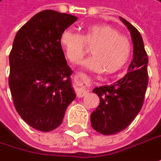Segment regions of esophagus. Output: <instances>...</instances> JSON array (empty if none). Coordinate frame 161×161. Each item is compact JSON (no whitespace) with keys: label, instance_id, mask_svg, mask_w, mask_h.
<instances>
[{"label":"esophagus","instance_id":"esophagus-1","mask_svg":"<svg viewBox=\"0 0 161 161\" xmlns=\"http://www.w3.org/2000/svg\"><path fill=\"white\" fill-rule=\"evenodd\" d=\"M74 81L77 85V95L79 97H83L88 92V87L90 84L88 77L84 74H77L74 77Z\"/></svg>","mask_w":161,"mask_h":161}]
</instances>
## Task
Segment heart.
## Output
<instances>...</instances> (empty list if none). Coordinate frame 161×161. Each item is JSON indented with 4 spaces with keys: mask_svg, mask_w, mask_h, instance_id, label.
<instances>
[{
    "mask_svg": "<svg viewBox=\"0 0 161 161\" xmlns=\"http://www.w3.org/2000/svg\"><path fill=\"white\" fill-rule=\"evenodd\" d=\"M60 43L71 63L80 62L87 53L86 45H92V56L82 62V67L97 73H116L124 68L131 55L130 41L104 23L85 26L82 34L65 30L60 33Z\"/></svg>",
    "mask_w": 161,
    "mask_h": 161,
    "instance_id": "heart-1",
    "label": "heart"
}]
</instances>
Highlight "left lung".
<instances>
[{"label":"left lung","mask_w":161,"mask_h":161,"mask_svg":"<svg viewBox=\"0 0 161 161\" xmlns=\"http://www.w3.org/2000/svg\"><path fill=\"white\" fill-rule=\"evenodd\" d=\"M119 19L130 31L133 60L123 78L113 84L93 89L100 104L91 115V123L93 130L103 135L116 134L131 123L143 105L149 81V60L141 33L122 17Z\"/></svg>","instance_id":"8db88e82"}]
</instances>
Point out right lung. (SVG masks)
I'll list each match as a JSON object with an SVG mask.
<instances>
[{
  "mask_svg": "<svg viewBox=\"0 0 161 161\" xmlns=\"http://www.w3.org/2000/svg\"><path fill=\"white\" fill-rule=\"evenodd\" d=\"M76 16L45 10L18 31L9 56V86L21 119L40 131L59 127L76 98L72 70L60 43V33Z\"/></svg>",
  "mask_w": 161,
  "mask_h": 161,
  "instance_id": "right-lung-1",
  "label": "right lung"
}]
</instances>
